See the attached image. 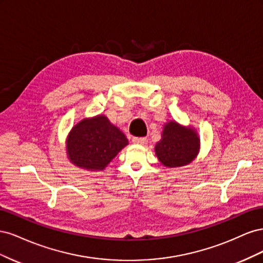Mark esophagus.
<instances>
[{"instance_id":"obj_1","label":"esophagus","mask_w":263,"mask_h":263,"mask_svg":"<svg viewBox=\"0 0 263 263\" xmlns=\"http://www.w3.org/2000/svg\"><path fill=\"white\" fill-rule=\"evenodd\" d=\"M133 142H134V144H137V145H146L147 144V138L146 137H134Z\"/></svg>"}]
</instances>
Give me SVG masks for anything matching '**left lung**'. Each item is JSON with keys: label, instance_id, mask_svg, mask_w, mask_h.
I'll return each mask as SVG.
<instances>
[{"label": "left lung", "instance_id": "8db88e82", "mask_svg": "<svg viewBox=\"0 0 263 263\" xmlns=\"http://www.w3.org/2000/svg\"><path fill=\"white\" fill-rule=\"evenodd\" d=\"M200 150V138L192 127H184L171 121L163 127L155 153L163 165L178 168L192 162Z\"/></svg>", "mask_w": 263, "mask_h": 263}]
</instances>
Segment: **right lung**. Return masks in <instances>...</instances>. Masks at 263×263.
Segmentation results:
<instances>
[{
    "mask_svg": "<svg viewBox=\"0 0 263 263\" xmlns=\"http://www.w3.org/2000/svg\"><path fill=\"white\" fill-rule=\"evenodd\" d=\"M128 145L125 135L104 115L84 118L69 133L68 159L79 168L101 171Z\"/></svg>",
    "mask_w": 263,
    "mask_h": 263,
    "instance_id": "add662e5",
    "label": "right lung"
}]
</instances>
